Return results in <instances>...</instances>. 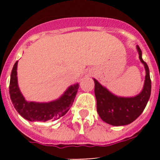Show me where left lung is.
<instances>
[{
	"instance_id": "8db88e82",
	"label": "left lung",
	"mask_w": 160,
	"mask_h": 160,
	"mask_svg": "<svg viewBox=\"0 0 160 160\" xmlns=\"http://www.w3.org/2000/svg\"><path fill=\"white\" fill-rule=\"evenodd\" d=\"M136 49L139 60L146 71L143 87L139 94L134 97L117 96L94 78L97 111L102 121L110 125L118 127L131 123L142 114L151 96L152 82L149 68L142 60L140 48L136 46Z\"/></svg>"
}]
</instances>
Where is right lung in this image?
I'll list each match as a JSON object with an SVG mask.
<instances>
[{
  "mask_svg": "<svg viewBox=\"0 0 160 160\" xmlns=\"http://www.w3.org/2000/svg\"><path fill=\"white\" fill-rule=\"evenodd\" d=\"M18 62L17 61L11 72L9 94L11 101L19 114L30 122H46L58 119L65 115L73 104L79 87L78 83L68 87L62 95L53 101L48 102L26 101L18 87Z\"/></svg>",
  "mask_w": 160,
  "mask_h": 160,
  "instance_id": "obj_1",
  "label": "right lung"
}]
</instances>
